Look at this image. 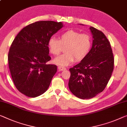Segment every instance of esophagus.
Returning a JSON list of instances; mask_svg holds the SVG:
<instances>
[{
	"label": "esophagus",
	"mask_w": 127,
	"mask_h": 127,
	"mask_svg": "<svg viewBox=\"0 0 127 127\" xmlns=\"http://www.w3.org/2000/svg\"><path fill=\"white\" fill-rule=\"evenodd\" d=\"M58 69L59 71H63V70H65L66 69V68L65 67H62V66H58Z\"/></svg>",
	"instance_id": "34e87169"
}]
</instances>
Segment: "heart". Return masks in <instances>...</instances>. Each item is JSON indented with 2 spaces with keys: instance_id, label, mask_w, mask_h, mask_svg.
Listing matches in <instances>:
<instances>
[{
  "instance_id": "obj_1",
  "label": "heart",
  "mask_w": 127,
  "mask_h": 127,
  "mask_svg": "<svg viewBox=\"0 0 127 127\" xmlns=\"http://www.w3.org/2000/svg\"><path fill=\"white\" fill-rule=\"evenodd\" d=\"M48 46L54 56L61 53L63 47L65 54L55 58L54 62L58 65H68L75 61H82L88 56L92 46V38L87 33H82L75 30H68L60 35L59 38L51 37Z\"/></svg>"
}]
</instances>
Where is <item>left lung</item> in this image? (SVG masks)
<instances>
[{"instance_id": "1", "label": "left lung", "mask_w": 127, "mask_h": 127, "mask_svg": "<svg viewBox=\"0 0 127 127\" xmlns=\"http://www.w3.org/2000/svg\"><path fill=\"white\" fill-rule=\"evenodd\" d=\"M93 43L88 56L69 69L68 87L82 99L92 98L104 90L114 68V58L110 43L101 31L90 28Z\"/></svg>"}]
</instances>
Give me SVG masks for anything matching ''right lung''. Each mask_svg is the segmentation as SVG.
<instances>
[{
  "instance_id": "add662e5",
  "label": "right lung",
  "mask_w": 127,
  "mask_h": 127,
  "mask_svg": "<svg viewBox=\"0 0 127 127\" xmlns=\"http://www.w3.org/2000/svg\"><path fill=\"white\" fill-rule=\"evenodd\" d=\"M63 27L62 22L39 21L20 31L11 44L8 55L13 82L19 91L35 97L46 91L57 71L48 64V40Z\"/></svg>"
}]
</instances>
